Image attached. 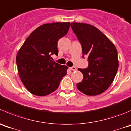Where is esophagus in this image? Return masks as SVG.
I'll return each mask as SVG.
<instances>
[{
    "mask_svg": "<svg viewBox=\"0 0 131 131\" xmlns=\"http://www.w3.org/2000/svg\"><path fill=\"white\" fill-rule=\"evenodd\" d=\"M70 70H71V71H76V68L75 67H70Z\"/></svg>",
    "mask_w": 131,
    "mask_h": 131,
    "instance_id": "1",
    "label": "esophagus"
}]
</instances>
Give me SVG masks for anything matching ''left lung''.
<instances>
[{
    "label": "left lung",
    "mask_w": 131,
    "mask_h": 131,
    "mask_svg": "<svg viewBox=\"0 0 131 131\" xmlns=\"http://www.w3.org/2000/svg\"><path fill=\"white\" fill-rule=\"evenodd\" d=\"M71 27L82 46L83 57H87L89 61L88 68L78 69L83 74V79L76 86L87 95H99L109 88L117 72L116 47L94 26L71 23Z\"/></svg>",
    "instance_id": "left-lung-1"
}]
</instances>
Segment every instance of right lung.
<instances>
[{
  "instance_id": "obj_1",
  "label": "right lung",
  "mask_w": 131,
  "mask_h": 131,
  "mask_svg": "<svg viewBox=\"0 0 131 131\" xmlns=\"http://www.w3.org/2000/svg\"><path fill=\"white\" fill-rule=\"evenodd\" d=\"M69 27V22L42 25L19 50L16 58L19 76L31 94L45 96L53 92L67 74V66L52 61L51 55H58V41L67 34Z\"/></svg>"
}]
</instances>
